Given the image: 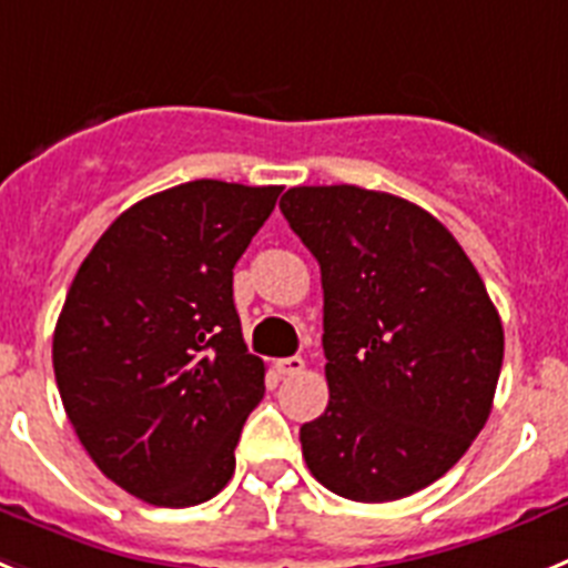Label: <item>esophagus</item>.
I'll return each instance as SVG.
<instances>
[{
    "label": "esophagus",
    "mask_w": 568,
    "mask_h": 568,
    "mask_svg": "<svg viewBox=\"0 0 568 568\" xmlns=\"http://www.w3.org/2000/svg\"><path fill=\"white\" fill-rule=\"evenodd\" d=\"M274 368H277L283 377H291V374H300L305 368V359L303 357H283L274 363Z\"/></svg>",
    "instance_id": "esophagus-1"
}]
</instances>
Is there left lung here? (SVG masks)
<instances>
[{
	"instance_id": "1",
	"label": "left lung",
	"mask_w": 568,
	"mask_h": 568,
	"mask_svg": "<svg viewBox=\"0 0 568 568\" xmlns=\"http://www.w3.org/2000/svg\"><path fill=\"white\" fill-rule=\"evenodd\" d=\"M323 274L328 406L300 428L308 471L357 503L443 477L486 426L503 323L452 231L403 196L300 185L280 200Z\"/></svg>"
}]
</instances>
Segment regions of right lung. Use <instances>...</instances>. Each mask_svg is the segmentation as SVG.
Segmentation results:
<instances>
[{"label":"right lung","instance_id":"obj_1","mask_svg":"<svg viewBox=\"0 0 568 568\" xmlns=\"http://www.w3.org/2000/svg\"><path fill=\"white\" fill-rule=\"evenodd\" d=\"M280 185L194 180L145 196L97 240L53 332L68 420L102 475L151 506L211 500L263 400L234 265Z\"/></svg>","mask_w":568,"mask_h":568}]
</instances>
